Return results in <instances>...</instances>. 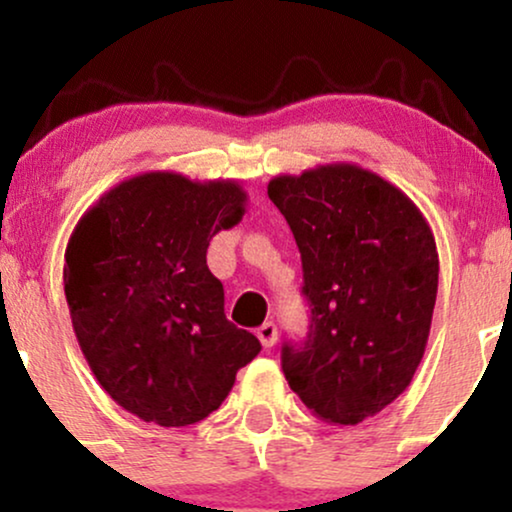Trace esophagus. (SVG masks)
Instances as JSON below:
<instances>
[{
  "label": "esophagus",
  "mask_w": 512,
  "mask_h": 512,
  "mask_svg": "<svg viewBox=\"0 0 512 512\" xmlns=\"http://www.w3.org/2000/svg\"><path fill=\"white\" fill-rule=\"evenodd\" d=\"M257 337H260L264 349H272V346L276 344V339H279V330H276L274 322H264L260 330H257Z\"/></svg>",
  "instance_id": "34e87169"
}]
</instances>
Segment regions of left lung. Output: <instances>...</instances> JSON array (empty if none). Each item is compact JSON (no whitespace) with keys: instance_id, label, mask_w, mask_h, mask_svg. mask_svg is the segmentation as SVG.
Listing matches in <instances>:
<instances>
[{"instance_id":"8db88e82","label":"left lung","mask_w":512,"mask_h":512,"mask_svg":"<svg viewBox=\"0 0 512 512\" xmlns=\"http://www.w3.org/2000/svg\"><path fill=\"white\" fill-rule=\"evenodd\" d=\"M267 195L303 260L310 332L284 344L289 387L317 419L356 426L407 390L431 334L436 238L411 199L358 163L276 175Z\"/></svg>"}]
</instances>
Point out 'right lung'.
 I'll return each mask as SVG.
<instances>
[{"instance_id":"right-lung-1","label":"right lung","mask_w":512,"mask_h":512,"mask_svg":"<svg viewBox=\"0 0 512 512\" xmlns=\"http://www.w3.org/2000/svg\"><path fill=\"white\" fill-rule=\"evenodd\" d=\"M238 180L149 170L117 182L76 221L64 250V296L76 342L110 397L146 424L207 419L236 373L260 354L223 313L207 267L219 231L238 226Z\"/></svg>"}]
</instances>
